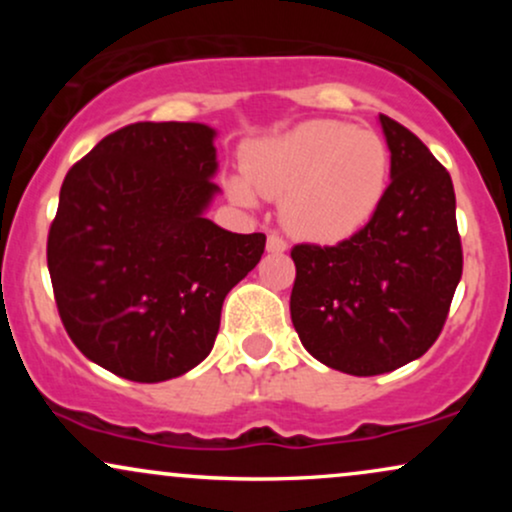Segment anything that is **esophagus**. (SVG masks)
<instances>
[{
    "label": "esophagus",
    "mask_w": 512,
    "mask_h": 512,
    "mask_svg": "<svg viewBox=\"0 0 512 512\" xmlns=\"http://www.w3.org/2000/svg\"><path fill=\"white\" fill-rule=\"evenodd\" d=\"M289 245H286V240L279 236V233H269L267 236V250L269 252H284Z\"/></svg>",
    "instance_id": "obj_1"
}]
</instances>
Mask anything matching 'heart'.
Instances as JSON below:
<instances>
[{"label":"heart","mask_w":512,"mask_h":512,"mask_svg":"<svg viewBox=\"0 0 512 512\" xmlns=\"http://www.w3.org/2000/svg\"><path fill=\"white\" fill-rule=\"evenodd\" d=\"M392 154L378 132L346 122L310 120L267 139L245 161V178L228 180L243 207L264 197L284 199L291 233L310 243L356 236L380 209L390 187Z\"/></svg>","instance_id":"b5f03b06"}]
</instances>
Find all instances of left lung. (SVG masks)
<instances>
[{
    "label": "left lung",
    "instance_id": "1",
    "mask_svg": "<svg viewBox=\"0 0 512 512\" xmlns=\"http://www.w3.org/2000/svg\"><path fill=\"white\" fill-rule=\"evenodd\" d=\"M392 154L387 195L356 236L293 245L291 320L310 356L349 375L390 373L431 349L462 279L450 173L380 115Z\"/></svg>",
    "mask_w": 512,
    "mask_h": 512
}]
</instances>
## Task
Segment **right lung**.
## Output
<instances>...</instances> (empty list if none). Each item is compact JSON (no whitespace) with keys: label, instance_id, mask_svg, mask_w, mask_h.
I'll list each match as a JSON object with an SVG mask.
<instances>
[{"label":"right lung","instance_id":"1","mask_svg":"<svg viewBox=\"0 0 512 512\" xmlns=\"http://www.w3.org/2000/svg\"><path fill=\"white\" fill-rule=\"evenodd\" d=\"M214 129L134 122L69 168L48 269L69 339L93 363L161 383L202 363L226 293L260 262L264 233L204 219L216 195Z\"/></svg>","mask_w":512,"mask_h":512}]
</instances>
